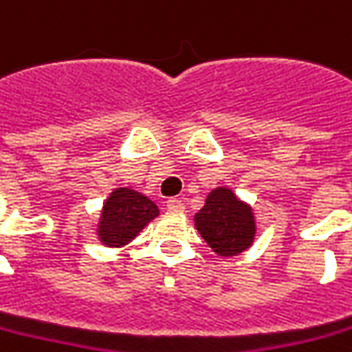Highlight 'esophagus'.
Masks as SVG:
<instances>
[{
  "instance_id": "esophagus-1",
  "label": "esophagus",
  "mask_w": 352,
  "mask_h": 352,
  "mask_svg": "<svg viewBox=\"0 0 352 352\" xmlns=\"http://www.w3.org/2000/svg\"><path fill=\"white\" fill-rule=\"evenodd\" d=\"M166 206H167V210H169V212H183V210H185V204H183V200H179V198H169Z\"/></svg>"
}]
</instances>
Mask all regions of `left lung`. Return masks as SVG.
<instances>
[{"label": "left lung", "mask_w": 352, "mask_h": 352, "mask_svg": "<svg viewBox=\"0 0 352 352\" xmlns=\"http://www.w3.org/2000/svg\"><path fill=\"white\" fill-rule=\"evenodd\" d=\"M195 227L212 252L221 258L245 252L258 233L252 206L229 186H216L208 192L204 206L195 214Z\"/></svg>", "instance_id": "1"}]
</instances>
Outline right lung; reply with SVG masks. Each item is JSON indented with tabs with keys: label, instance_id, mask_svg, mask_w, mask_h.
<instances>
[{
	"label": "right lung",
	"instance_id": "obj_1",
	"mask_svg": "<svg viewBox=\"0 0 352 352\" xmlns=\"http://www.w3.org/2000/svg\"><path fill=\"white\" fill-rule=\"evenodd\" d=\"M160 216V208L144 192L131 186H117L100 210L96 235L109 248H123L133 243L152 219Z\"/></svg>",
	"mask_w": 352,
	"mask_h": 352
}]
</instances>
